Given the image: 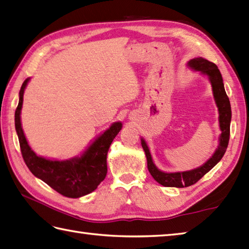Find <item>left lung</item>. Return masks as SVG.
<instances>
[{
	"label": "left lung",
	"instance_id": "1",
	"mask_svg": "<svg viewBox=\"0 0 249 249\" xmlns=\"http://www.w3.org/2000/svg\"><path fill=\"white\" fill-rule=\"evenodd\" d=\"M188 66L194 70L201 71L203 74H206L209 77V80H211L213 97H215V101L219 111V124H220L221 129L220 139H219L220 142H219V147L216 150V152L213 153V157L209 159L205 164L202 165L201 167L188 170V172L164 173L160 172V170L155 166L147 143H145V141L143 139H141V145H142L145 152V157H147L148 169L151 176L164 187L184 188L196 183L204 175L207 174L209 170L222 159L228 148L229 139H230L231 105L230 100H229V97L227 96V92L225 90L222 76L220 71L218 69V67L213 62L208 61L207 59H204L202 57L194 58V59L190 60L188 62Z\"/></svg>",
	"mask_w": 249,
	"mask_h": 249
}]
</instances>
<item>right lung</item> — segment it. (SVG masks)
<instances>
[{
  "instance_id": "right-lung-1",
  "label": "right lung",
  "mask_w": 249,
  "mask_h": 249,
  "mask_svg": "<svg viewBox=\"0 0 249 249\" xmlns=\"http://www.w3.org/2000/svg\"><path fill=\"white\" fill-rule=\"evenodd\" d=\"M22 83L19 102L15 111V127L20 144L24 163L34 176L40 178L61 196L76 198L95 191L107 175V154L112 141L122 129L121 122L112 124L92 142L80 158L69 160H52L37 155L31 150L24 137L20 122L23 91L28 82Z\"/></svg>"
}]
</instances>
